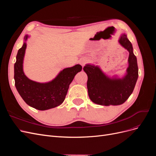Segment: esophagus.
<instances>
[{
    "label": "esophagus",
    "instance_id": "esophagus-1",
    "mask_svg": "<svg viewBox=\"0 0 156 156\" xmlns=\"http://www.w3.org/2000/svg\"><path fill=\"white\" fill-rule=\"evenodd\" d=\"M87 62H88V60L87 58H83L81 60H80V64H81L82 66H84L87 64Z\"/></svg>",
    "mask_w": 156,
    "mask_h": 156
}]
</instances>
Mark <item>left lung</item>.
Wrapping results in <instances>:
<instances>
[{
	"label": "left lung",
	"instance_id": "8db88e82",
	"mask_svg": "<svg viewBox=\"0 0 156 156\" xmlns=\"http://www.w3.org/2000/svg\"><path fill=\"white\" fill-rule=\"evenodd\" d=\"M119 43L129 51V67L123 79H110L98 66L86 65L83 70L87 74V88L90 100L101 105H119L124 103L133 91L138 79V66L133 47L127 36L122 34Z\"/></svg>",
	"mask_w": 156,
	"mask_h": 156
}]
</instances>
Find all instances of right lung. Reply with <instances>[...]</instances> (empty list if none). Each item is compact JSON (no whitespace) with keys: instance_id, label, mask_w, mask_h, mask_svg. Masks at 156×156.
I'll return each mask as SVG.
<instances>
[{"instance_id":"1","label":"right lung","mask_w":156,"mask_h":156,"mask_svg":"<svg viewBox=\"0 0 156 156\" xmlns=\"http://www.w3.org/2000/svg\"><path fill=\"white\" fill-rule=\"evenodd\" d=\"M28 36L24 39L26 41ZM27 44L19 49L14 64L15 85L19 94L27 104L40 111H45L62 104L66 96L69 84L82 66L77 64L64 69L55 79L47 83H40L28 79L23 70V62Z\"/></svg>"}]
</instances>
